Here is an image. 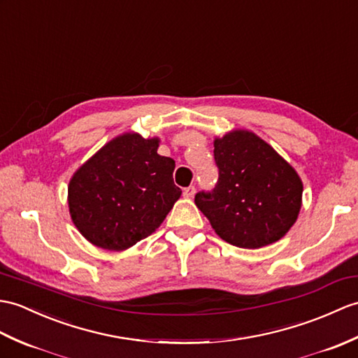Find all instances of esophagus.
Masks as SVG:
<instances>
[{"mask_svg":"<svg viewBox=\"0 0 358 358\" xmlns=\"http://www.w3.org/2000/svg\"><path fill=\"white\" fill-rule=\"evenodd\" d=\"M182 195H185L186 198H192L195 195V187L194 186L186 187L185 190H182Z\"/></svg>","mask_w":358,"mask_h":358,"instance_id":"esophagus-1","label":"esophagus"}]
</instances>
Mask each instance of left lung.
<instances>
[{"label": "left lung", "mask_w": 358, "mask_h": 358, "mask_svg": "<svg viewBox=\"0 0 358 358\" xmlns=\"http://www.w3.org/2000/svg\"><path fill=\"white\" fill-rule=\"evenodd\" d=\"M213 148L218 185L210 194H196L195 204L215 234L241 248L284 238L302 207L303 185L296 169L248 129L215 137Z\"/></svg>", "instance_id": "8db88e82"}]
</instances>
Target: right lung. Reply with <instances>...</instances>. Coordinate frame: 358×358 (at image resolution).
Segmentation results:
<instances>
[{"label": "right lung", "mask_w": 358, "mask_h": 358, "mask_svg": "<svg viewBox=\"0 0 358 358\" xmlns=\"http://www.w3.org/2000/svg\"><path fill=\"white\" fill-rule=\"evenodd\" d=\"M160 138L129 131L79 166L69 182V209L88 243L123 252L160 227L181 196L176 162L162 157Z\"/></svg>", "instance_id": "1"}]
</instances>
